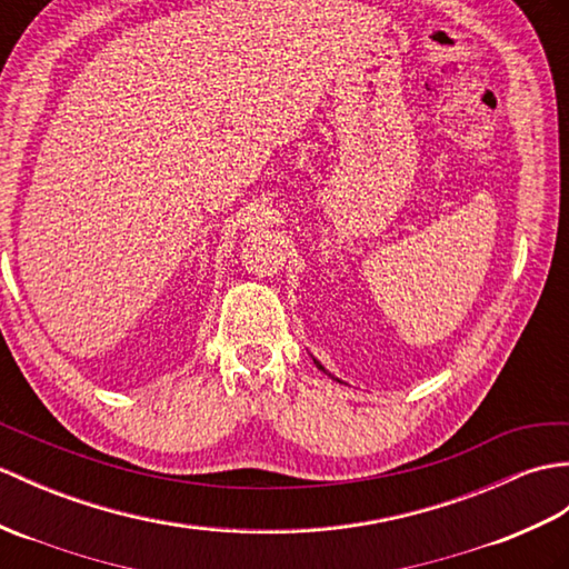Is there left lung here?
<instances>
[{"label":"left lung","instance_id":"obj_1","mask_svg":"<svg viewBox=\"0 0 569 569\" xmlns=\"http://www.w3.org/2000/svg\"><path fill=\"white\" fill-rule=\"evenodd\" d=\"M312 361H315V363H317V368H320V371H325V373H327V376H329V378H335V376H332V373H329V371H327V368H325V366H322V363H320V361H317V359H312ZM335 380H339V378H335ZM339 382H341V380H339Z\"/></svg>","mask_w":569,"mask_h":569}]
</instances>
